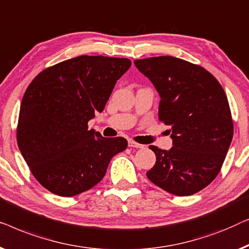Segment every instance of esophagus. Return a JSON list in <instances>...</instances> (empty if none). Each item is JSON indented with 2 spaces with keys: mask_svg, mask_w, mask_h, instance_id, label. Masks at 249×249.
<instances>
[{
  "mask_svg": "<svg viewBox=\"0 0 249 249\" xmlns=\"http://www.w3.org/2000/svg\"><path fill=\"white\" fill-rule=\"evenodd\" d=\"M128 146H131V148L141 149V148H143V146H144V145H142V144H140V143H136V142H134V141H132V140H129V141H128Z\"/></svg>",
  "mask_w": 249,
  "mask_h": 249,
  "instance_id": "1",
  "label": "esophagus"
}]
</instances>
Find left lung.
I'll use <instances>...</instances> for the list:
<instances>
[{
  "instance_id": "obj_1",
  "label": "left lung",
  "mask_w": 249,
  "mask_h": 249,
  "mask_svg": "<svg viewBox=\"0 0 249 249\" xmlns=\"http://www.w3.org/2000/svg\"><path fill=\"white\" fill-rule=\"evenodd\" d=\"M160 96L159 118L170 126L173 148L150 145L153 184L177 196L195 194L221 169L233 135L228 99L211 73L173 56L135 59Z\"/></svg>"
}]
</instances>
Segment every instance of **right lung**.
I'll return each mask as SVG.
<instances>
[{
	"label": "right lung",
	"instance_id": "right-lung-1",
	"mask_svg": "<svg viewBox=\"0 0 249 249\" xmlns=\"http://www.w3.org/2000/svg\"><path fill=\"white\" fill-rule=\"evenodd\" d=\"M128 58L82 55L44 70L21 101L17 141L35 178L52 193L75 196L103 179L124 138L88 129L101 113Z\"/></svg>",
	"mask_w": 249,
	"mask_h": 249
}]
</instances>
